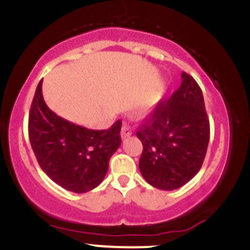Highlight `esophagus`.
<instances>
[{
  "label": "esophagus",
  "instance_id": "esophagus-1",
  "mask_svg": "<svg viewBox=\"0 0 250 250\" xmlns=\"http://www.w3.org/2000/svg\"><path fill=\"white\" fill-rule=\"evenodd\" d=\"M130 135H132V129H130L129 125H125L122 127V129H121V138H122L123 140H125V139L129 138Z\"/></svg>",
  "mask_w": 250,
  "mask_h": 250
}]
</instances>
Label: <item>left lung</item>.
<instances>
[{
    "label": "left lung",
    "instance_id": "8db88e82",
    "mask_svg": "<svg viewBox=\"0 0 250 250\" xmlns=\"http://www.w3.org/2000/svg\"><path fill=\"white\" fill-rule=\"evenodd\" d=\"M181 77L178 90L160 102L136 132L144 147L141 175L162 190L182 187L199 172L209 141L201 88L187 73Z\"/></svg>",
    "mask_w": 250,
    "mask_h": 250
}]
</instances>
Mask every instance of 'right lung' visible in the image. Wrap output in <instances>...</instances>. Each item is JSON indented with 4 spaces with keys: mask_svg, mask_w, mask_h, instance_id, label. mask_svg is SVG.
<instances>
[{
    "mask_svg": "<svg viewBox=\"0 0 250 250\" xmlns=\"http://www.w3.org/2000/svg\"><path fill=\"white\" fill-rule=\"evenodd\" d=\"M42 83L28 116V136L39 167L62 188L86 193L98 187L109 160L121 145V121L106 130H92L57 116L45 104Z\"/></svg>",
    "mask_w": 250,
    "mask_h": 250,
    "instance_id": "1",
    "label": "right lung"
}]
</instances>
